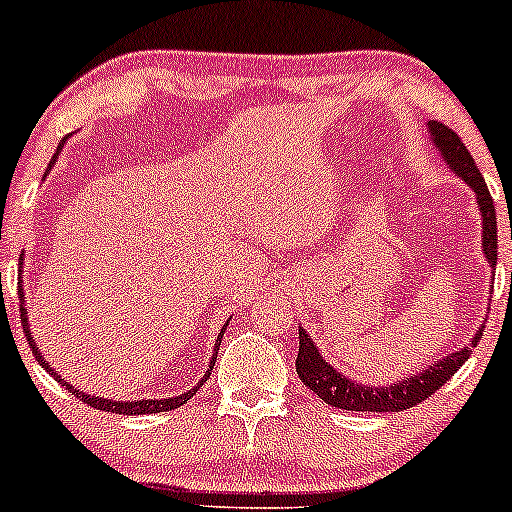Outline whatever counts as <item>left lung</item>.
<instances>
[{
    "instance_id": "1",
    "label": "left lung",
    "mask_w": 512,
    "mask_h": 512,
    "mask_svg": "<svg viewBox=\"0 0 512 512\" xmlns=\"http://www.w3.org/2000/svg\"><path fill=\"white\" fill-rule=\"evenodd\" d=\"M428 139L443 156L445 166L460 178L469 190L474 192L477 207L481 214V250H484L486 262L493 269L498 262V221H496V207L489 195L484 178H481L477 163L469 156L467 146L460 142L452 129H448L443 122L428 120ZM484 334V327L474 332L472 342L464 344L462 349L452 351V354L438 358L436 363L419 370L416 375L397 380L390 385H363L358 380H351L349 375L339 373L332 363L325 361L322 351L317 349L310 334L298 330V358H296V373L303 380L305 387L315 392L317 397L325 404L346 411H404L414 404L424 402L433 392L440 390L452 375L460 370V366L472 356V349Z\"/></svg>"
}]
</instances>
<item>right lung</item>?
Returning a JSON list of instances; mask_svg holds the SVG:
<instances>
[{
	"mask_svg": "<svg viewBox=\"0 0 512 512\" xmlns=\"http://www.w3.org/2000/svg\"><path fill=\"white\" fill-rule=\"evenodd\" d=\"M67 144V137L62 139L60 142V146H57V154L52 156V161H50V166H48V170L55 166V161H57V156H60V151H62V146ZM48 170H45V175H48ZM19 301H21V325H23V332H26V339H28V346H31V351H33V356H35V361L40 363V366H43L45 370H48V373L52 375V378L57 380V383L60 385H64L67 387L69 392H72V395H76L81 399V402H86V404H91V407H96V409H101V411H113V414H158V411H170V409H178V407H182V404L187 402V399H190L192 395H195V392L199 390V387H202L204 383H207L209 380V375H211V370H214V363H216V354H219V346H221V337H223V332H226V327H228V322L226 325L221 327L219 330V337H216V344H214V356H211V361H209V368H207V373L202 375V378H199V383L195 385V387H190V390L187 392H182V395H175V397H154V399H108V397H96V395H88V392H84V390H76L74 385H69L67 380L62 378L60 373H57L55 368L50 366L48 361H45V356L40 354V349H38V344H35V339H33V332H31V327H28V310H26V301H23V281H19Z\"/></svg>",
	"mask_w": 512,
	"mask_h": 512,
	"instance_id": "obj_1",
	"label": "right lung"
}]
</instances>
